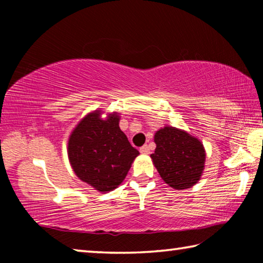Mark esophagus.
I'll use <instances>...</instances> for the list:
<instances>
[{
  "instance_id": "1",
  "label": "esophagus",
  "mask_w": 263,
  "mask_h": 263,
  "mask_svg": "<svg viewBox=\"0 0 263 263\" xmlns=\"http://www.w3.org/2000/svg\"><path fill=\"white\" fill-rule=\"evenodd\" d=\"M139 151H140L141 154H148L149 153V147L147 145H144V146H141Z\"/></svg>"
}]
</instances>
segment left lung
Here are the masks:
<instances>
[{
  "label": "left lung",
  "instance_id": "left-lung-1",
  "mask_svg": "<svg viewBox=\"0 0 263 263\" xmlns=\"http://www.w3.org/2000/svg\"><path fill=\"white\" fill-rule=\"evenodd\" d=\"M154 141L157 148L151 158L168 185L181 190L197 183L205 162V151L197 138L166 126L155 133Z\"/></svg>",
  "mask_w": 263,
  "mask_h": 263
}]
</instances>
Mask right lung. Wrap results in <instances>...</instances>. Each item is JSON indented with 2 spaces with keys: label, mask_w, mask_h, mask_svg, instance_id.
<instances>
[{
  "label": "right lung",
  "mask_w": 263,
  "mask_h": 263,
  "mask_svg": "<svg viewBox=\"0 0 263 263\" xmlns=\"http://www.w3.org/2000/svg\"><path fill=\"white\" fill-rule=\"evenodd\" d=\"M100 111L86 116L68 140V158L80 180L108 193L122 183L139 152L127 140L119 117L102 119Z\"/></svg>",
  "instance_id": "1"
}]
</instances>
